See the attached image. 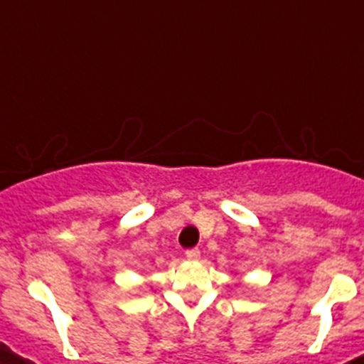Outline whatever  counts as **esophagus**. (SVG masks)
Instances as JSON below:
<instances>
[{"label": "esophagus", "mask_w": 364, "mask_h": 364, "mask_svg": "<svg viewBox=\"0 0 364 364\" xmlns=\"http://www.w3.org/2000/svg\"><path fill=\"white\" fill-rule=\"evenodd\" d=\"M185 255L188 261H198L199 257H201V252H199L198 248H190V250H186Z\"/></svg>", "instance_id": "obj_1"}]
</instances>
